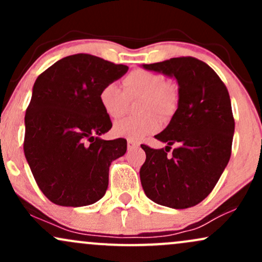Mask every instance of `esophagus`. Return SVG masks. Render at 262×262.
Returning <instances> with one entry per match:
<instances>
[{
  "label": "esophagus",
  "mask_w": 262,
  "mask_h": 262,
  "mask_svg": "<svg viewBox=\"0 0 262 262\" xmlns=\"http://www.w3.org/2000/svg\"><path fill=\"white\" fill-rule=\"evenodd\" d=\"M127 146H128V150L137 149L138 146H139V143H137V141H134V140L128 139V140H127Z\"/></svg>",
  "instance_id": "obj_1"
}]
</instances>
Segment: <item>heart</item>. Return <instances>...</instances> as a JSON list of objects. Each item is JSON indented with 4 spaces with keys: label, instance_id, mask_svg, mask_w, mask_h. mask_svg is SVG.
<instances>
[{
    "label": "heart",
    "instance_id": "obj_1",
    "mask_svg": "<svg viewBox=\"0 0 262 262\" xmlns=\"http://www.w3.org/2000/svg\"><path fill=\"white\" fill-rule=\"evenodd\" d=\"M125 97L141 98L137 118H124L116 122L113 133L117 137L140 140L155 133L160 127L161 118H170L179 104V91L173 83L165 82L161 75L145 70H135L123 81V91L117 83H107L98 95L102 110L110 118L117 119L124 113Z\"/></svg>",
    "mask_w": 262,
    "mask_h": 262
}]
</instances>
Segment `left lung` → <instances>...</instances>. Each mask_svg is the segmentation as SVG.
<instances>
[{
	"instance_id": "8db88e82",
	"label": "left lung",
	"mask_w": 262,
	"mask_h": 262,
	"mask_svg": "<svg viewBox=\"0 0 262 262\" xmlns=\"http://www.w3.org/2000/svg\"><path fill=\"white\" fill-rule=\"evenodd\" d=\"M141 68L173 77L179 85L176 112L155 135L166 143L165 149L141 145L146 154L139 172L141 186L152 202L189 208L212 192L229 162L235 127L229 93L210 66L191 56ZM173 143L177 148L170 157Z\"/></svg>"
}]
</instances>
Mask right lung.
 I'll use <instances>...</instances> for the list:
<instances>
[{"label": "right lung", "instance_id": "obj_1", "mask_svg": "<svg viewBox=\"0 0 262 262\" xmlns=\"http://www.w3.org/2000/svg\"><path fill=\"white\" fill-rule=\"evenodd\" d=\"M127 71V65L75 54L35 80L23 149L35 182L53 203L89 206L106 193L111 162L125 154L127 140L101 139L112 122L98 95Z\"/></svg>", "mask_w": 262, "mask_h": 262}]
</instances>
